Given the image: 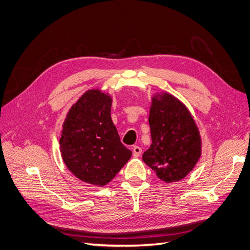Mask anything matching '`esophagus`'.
<instances>
[{
    "instance_id": "esophagus-1",
    "label": "esophagus",
    "mask_w": 250,
    "mask_h": 250,
    "mask_svg": "<svg viewBox=\"0 0 250 250\" xmlns=\"http://www.w3.org/2000/svg\"><path fill=\"white\" fill-rule=\"evenodd\" d=\"M132 149H133V156H134L135 158H137V157H139V156L142 155V148H141V146H134L132 147Z\"/></svg>"
}]
</instances>
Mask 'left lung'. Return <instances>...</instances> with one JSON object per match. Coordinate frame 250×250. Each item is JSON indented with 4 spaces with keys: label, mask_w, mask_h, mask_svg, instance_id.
<instances>
[{
    "label": "left lung",
    "mask_w": 250,
    "mask_h": 250,
    "mask_svg": "<svg viewBox=\"0 0 250 250\" xmlns=\"http://www.w3.org/2000/svg\"><path fill=\"white\" fill-rule=\"evenodd\" d=\"M152 145L144 162L165 183L178 182L201 156V138L187 107L170 94L154 97L148 117Z\"/></svg>",
    "instance_id": "left-lung-1"
}]
</instances>
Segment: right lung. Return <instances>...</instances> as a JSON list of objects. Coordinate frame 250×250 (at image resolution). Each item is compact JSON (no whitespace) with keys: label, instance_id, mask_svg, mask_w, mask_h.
Returning a JSON list of instances; mask_svg holds the SVG:
<instances>
[{"label":"right lung","instance_id":"add662e5","mask_svg":"<svg viewBox=\"0 0 250 250\" xmlns=\"http://www.w3.org/2000/svg\"><path fill=\"white\" fill-rule=\"evenodd\" d=\"M111 106L107 94L88 90L69 109L59 139L69 171L85 183L101 187L111 182L132 155L120 141Z\"/></svg>","mask_w":250,"mask_h":250}]
</instances>
